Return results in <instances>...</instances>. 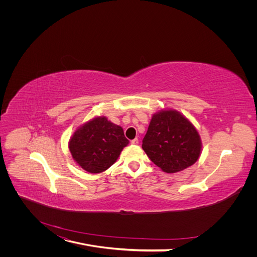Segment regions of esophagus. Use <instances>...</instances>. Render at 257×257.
Returning a JSON list of instances; mask_svg holds the SVG:
<instances>
[{
  "label": "esophagus",
  "instance_id": "esophagus-1",
  "mask_svg": "<svg viewBox=\"0 0 257 257\" xmlns=\"http://www.w3.org/2000/svg\"><path fill=\"white\" fill-rule=\"evenodd\" d=\"M131 145H139V140L138 139H134L131 141Z\"/></svg>",
  "mask_w": 257,
  "mask_h": 257
}]
</instances>
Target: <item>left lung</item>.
<instances>
[{"instance_id": "1", "label": "left lung", "mask_w": 257, "mask_h": 257, "mask_svg": "<svg viewBox=\"0 0 257 257\" xmlns=\"http://www.w3.org/2000/svg\"><path fill=\"white\" fill-rule=\"evenodd\" d=\"M142 147L164 172L176 173L196 163L202 145L198 131L185 116L176 110H161L153 114Z\"/></svg>"}]
</instances>
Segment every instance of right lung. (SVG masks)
<instances>
[{
    "label": "right lung",
    "instance_id": "1",
    "mask_svg": "<svg viewBox=\"0 0 257 257\" xmlns=\"http://www.w3.org/2000/svg\"><path fill=\"white\" fill-rule=\"evenodd\" d=\"M128 143L123 128L98 116L75 131L69 148L81 168L97 174L110 168Z\"/></svg>",
    "mask_w": 257,
    "mask_h": 257
}]
</instances>
